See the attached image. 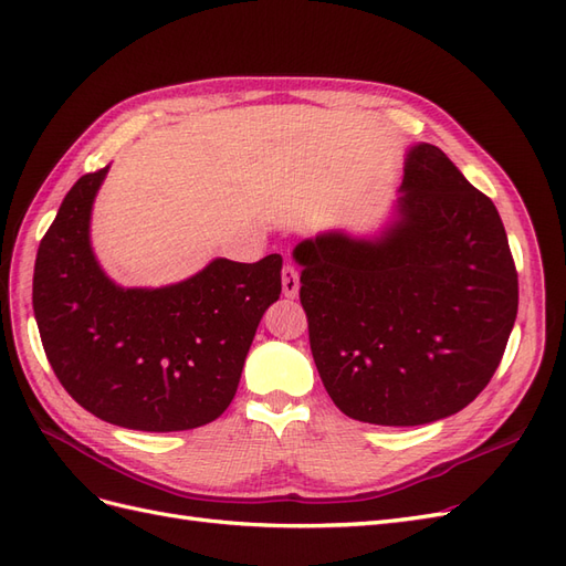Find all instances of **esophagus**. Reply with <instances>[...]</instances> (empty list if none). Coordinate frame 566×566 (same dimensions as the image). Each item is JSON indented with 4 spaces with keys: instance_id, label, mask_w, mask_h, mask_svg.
<instances>
[{
    "instance_id": "obj_1",
    "label": "esophagus",
    "mask_w": 566,
    "mask_h": 566,
    "mask_svg": "<svg viewBox=\"0 0 566 566\" xmlns=\"http://www.w3.org/2000/svg\"><path fill=\"white\" fill-rule=\"evenodd\" d=\"M281 281H283V295L285 297H297V293H300V271H297L295 264L283 266Z\"/></svg>"
}]
</instances>
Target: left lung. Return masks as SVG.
I'll return each mask as SVG.
<instances>
[{
    "mask_svg": "<svg viewBox=\"0 0 566 566\" xmlns=\"http://www.w3.org/2000/svg\"><path fill=\"white\" fill-rule=\"evenodd\" d=\"M293 254L314 361L345 416L427 424L493 378L517 318V269L495 205L441 148L408 150L382 235L321 233Z\"/></svg>",
    "mask_w": 566,
    "mask_h": 566,
    "instance_id": "8db88e82",
    "label": "left lung"
}]
</instances>
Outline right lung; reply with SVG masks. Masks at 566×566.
<instances>
[{"label":"right lung","instance_id":"add662e5","mask_svg":"<svg viewBox=\"0 0 566 566\" xmlns=\"http://www.w3.org/2000/svg\"><path fill=\"white\" fill-rule=\"evenodd\" d=\"M106 175L75 181L40 243L32 310L44 354L92 416L142 432L193 430L233 401L256 325L281 295L283 260H214L175 285L119 287L90 243Z\"/></svg>","mask_w":566,"mask_h":566}]
</instances>
